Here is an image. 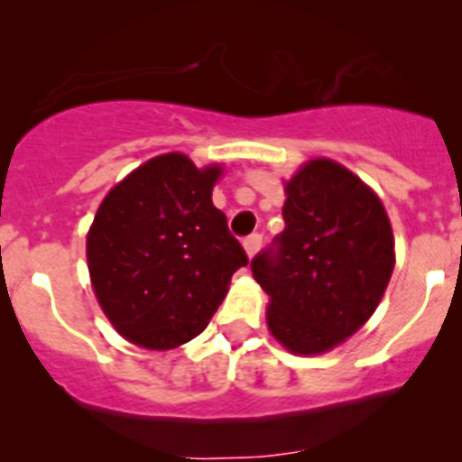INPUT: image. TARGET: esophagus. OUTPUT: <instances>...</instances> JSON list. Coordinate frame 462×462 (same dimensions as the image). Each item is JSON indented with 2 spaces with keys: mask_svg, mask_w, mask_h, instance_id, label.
<instances>
[{
  "mask_svg": "<svg viewBox=\"0 0 462 462\" xmlns=\"http://www.w3.org/2000/svg\"><path fill=\"white\" fill-rule=\"evenodd\" d=\"M244 248H245V253H248V257L255 255V253L262 248V235H260V232H253V235L245 236Z\"/></svg>",
  "mask_w": 462,
  "mask_h": 462,
  "instance_id": "1",
  "label": "esophagus"
}]
</instances>
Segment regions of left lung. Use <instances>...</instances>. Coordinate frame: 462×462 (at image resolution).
I'll return each instance as SVG.
<instances>
[{
    "mask_svg": "<svg viewBox=\"0 0 462 462\" xmlns=\"http://www.w3.org/2000/svg\"><path fill=\"white\" fill-rule=\"evenodd\" d=\"M284 191V230L251 271L271 296L273 337L312 356L372 317L394 269V239L376 193L330 159L305 163Z\"/></svg>",
    "mask_w": 462,
    "mask_h": 462,
    "instance_id": "left-lung-1",
    "label": "left lung"
}]
</instances>
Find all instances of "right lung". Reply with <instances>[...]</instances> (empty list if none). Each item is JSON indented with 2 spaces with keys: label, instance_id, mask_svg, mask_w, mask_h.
I'll return each instance as SVG.
<instances>
[{
  "label": "right lung",
  "instance_id": "right-lung-1",
  "mask_svg": "<svg viewBox=\"0 0 462 462\" xmlns=\"http://www.w3.org/2000/svg\"><path fill=\"white\" fill-rule=\"evenodd\" d=\"M221 168L184 154L150 159L109 191L86 241L102 310L123 337L175 348L202 333L248 264L244 245L211 202Z\"/></svg>",
  "mask_w": 462,
  "mask_h": 462
}]
</instances>
